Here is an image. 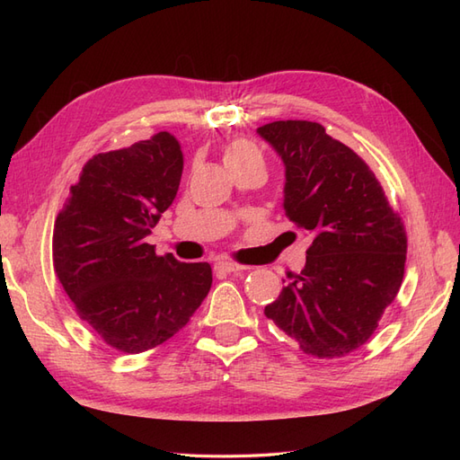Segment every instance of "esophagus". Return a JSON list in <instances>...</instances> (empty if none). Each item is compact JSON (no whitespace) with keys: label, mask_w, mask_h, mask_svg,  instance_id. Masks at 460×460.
<instances>
[{"label":"esophagus","mask_w":460,"mask_h":460,"mask_svg":"<svg viewBox=\"0 0 460 460\" xmlns=\"http://www.w3.org/2000/svg\"><path fill=\"white\" fill-rule=\"evenodd\" d=\"M217 269L222 270V272H242L245 270L243 264H238V262H232V261H218L217 262Z\"/></svg>","instance_id":"esophagus-1"}]
</instances>
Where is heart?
<instances>
[{"instance_id": "heart-1", "label": "heart", "mask_w": 460, "mask_h": 460, "mask_svg": "<svg viewBox=\"0 0 460 460\" xmlns=\"http://www.w3.org/2000/svg\"><path fill=\"white\" fill-rule=\"evenodd\" d=\"M252 161L262 163L261 153L257 151V147L253 144H249L245 140L232 142L226 147V151H225V163H226V166L240 164V163H252Z\"/></svg>"}]
</instances>
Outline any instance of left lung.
<instances>
[{
    "label": "left lung",
    "mask_w": 460,
    "mask_h": 460,
    "mask_svg": "<svg viewBox=\"0 0 460 460\" xmlns=\"http://www.w3.org/2000/svg\"><path fill=\"white\" fill-rule=\"evenodd\" d=\"M257 134L286 169L284 213L313 243L264 314L307 355L351 353L378 328L405 274L407 234L368 164L323 124L276 120Z\"/></svg>",
    "instance_id": "1"
}]
</instances>
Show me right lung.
<instances>
[{"label":"right lung","mask_w":460,"mask_h":460,"mask_svg":"<svg viewBox=\"0 0 460 460\" xmlns=\"http://www.w3.org/2000/svg\"><path fill=\"white\" fill-rule=\"evenodd\" d=\"M182 171L171 132L97 153L55 218V274L80 318L119 351L142 353L172 338L211 289L208 262L159 257L146 243Z\"/></svg>","instance_id":"right-lung-1"}]
</instances>
